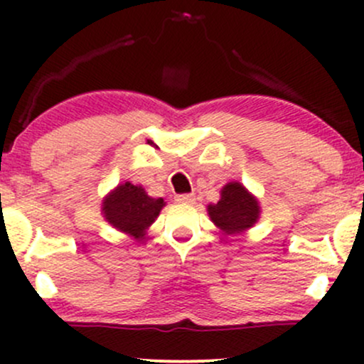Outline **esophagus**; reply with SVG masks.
<instances>
[{
  "instance_id": "obj_1",
  "label": "esophagus",
  "mask_w": 364,
  "mask_h": 364,
  "mask_svg": "<svg viewBox=\"0 0 364 364\" xmlns=\"http://www.w3.org/2000/svg\"><path fill=\"white\" fill-rule=\"evenodd\" d=\"M174 200L179 203H193L195 202V195L193 193H183V195H176Z\"/></svg>"
}]
</instances>
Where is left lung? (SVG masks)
Instances as JSON below:
<instances>
[{"instance_id":"1","label":"left lung","mask_w":364,"mask_h":364,"mask_svg":"<svg viewBox=\"0 0 364 364\" xmlns=\"http://www.w3.org/2000/svg\"><path fill=\"white\" fill-rule=\"evenodd\" d=\"M260 207L240 183H229L220 191V200L208 205L212 223L219 225L225 235L245 231L257 223Z\"/></svg>"}]
</instances>
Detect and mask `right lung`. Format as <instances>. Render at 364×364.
I'll use <instances>...</instances> for the list:
<instances>
[{"instance_id": "obj_1", "label": "right lung", "mask_w": 364, "mask_h": 364, "mask_svg": "<svg viewBox=\"0 0 364 364\" xmlns=\"http://www.w3.org/2000/svg\"><path fill=\"white\" fill-rule=\"evenodd\" d=\"M162 207V198H152L141 186L124 183L104 200L102 210L111 225L135 237H141Z\"/></svg>"}]
</instances>
